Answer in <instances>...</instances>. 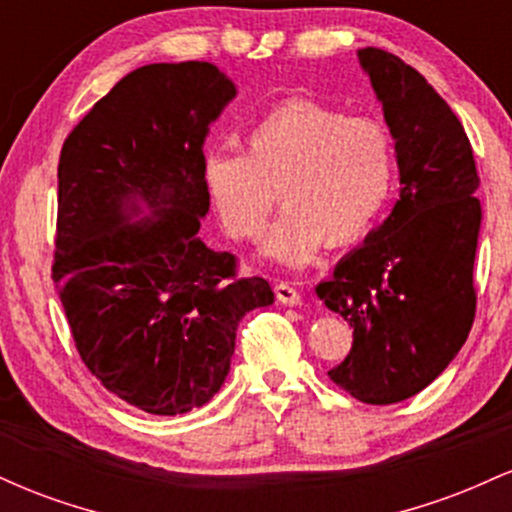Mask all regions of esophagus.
Segmentation results:
<instances>
[{
  "instance_id": "1",
  "label": "esophagus",
  "mask_w": 512,
  "mask_h": 512,
  "mask_svg": "<svg viewBox=\"0 0 512 512\" xmlns=\"http://www.w3.org/2000/svg\"><path fill=\"white\" fill-rule=\"evenodd\" d=\"M274 296L281 305H301V293L293 289L291 284H286V281L274 284Z\"/></svg>"
}]
</instances>
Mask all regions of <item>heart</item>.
Listing matches in <instances>:
<instances>
[{"label": "heart", "instance_id": "b5f03b06", "mask_svg": "<svg viewBox=\"0 0 512 512\" xmlns=\"http://www.w3.org/2000/svg\"><path fill=\"white\" fill-rule=\"evenodd\" d=\"M397 178V139L387 122L313 101L269 110L250 127L245 151H209L207 195L226 233L252 240L276 204L286 207L264 252L305 264L325 243L363 238L383 214Z\"/></svg>", "mask_w": 512, "mask_h": 512}]
</instances>
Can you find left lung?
<instances>
[{
    "label": "left lung",
    "instance_id": "8db88e82",
    "mask_svg": "<svg viewBox=\"0 0 512 512\" xmlns=\"http://www.w3.org/2000/svg\"><path fill=\"white\" fill-rule=\"evenodd\" d=\"M356 55L397 139L402 192L315 291L354 327L332 383L358 402L395 404L431 385L472 330L479 175L462 122L424 76L392 52Z\"/></svg>",
    "mask_w": 512,
    "mask_h": 512
}]
</instances>
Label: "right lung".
Returning a JSON list of instances; mask_svg holds the SVG:
<instances>
[{"mask_svg":"<svg viewBox=\"0 0 512 512\" xmlns=\"http://www.w3.org/2000/svg\"><path fill=\"white\" fill-rule=\"evenodd\" d=\"M236 86L209 62L146 64L64 139L52 281L84 366L156 416L219 392L240 317L274 301L238 257L197 238L209 195L204 137ZM155 214L127 224L133 199Z\"/></svg>","mask_w":512,"mask_h":512,"instance_id":"right-lung-1","label":"right lung"}]
</instances>
